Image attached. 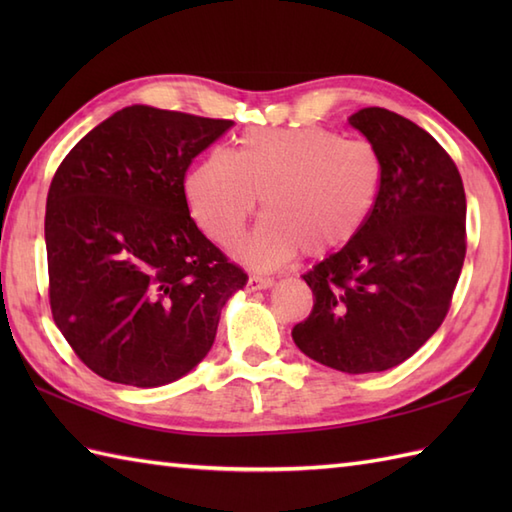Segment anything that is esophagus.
I'll return each mask as SVG.
<instances>
[{"label":"esophagus","mask_w":512,"mask_h":512,"mask_svg":"<svg viewBox=\"0 0 512 512\" xmlns=\"http://www.w3.org/2000/svg\"><path fill=\"white\" fill-rule=\"evenodd\" d=\"M275 284L273 277H264V275H250L248 277V288L250 290H266Z\"/></svg>","instance_id":"obj_1"}]
</instances>
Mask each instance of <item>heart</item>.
<instances>
[{"mask_svg": "<svg viewBox=\"0 0 512 512\" xmlns=\"http://www.w3.org/2000/svg\"><path fill=\"white\" fill-rule=\"evenodd\" d=\"M383 184V160L367 140L328 127L264 129L237 140L233 156L213 151L187 178L193 220L211 242L242 235L257 198L262 222L237 246L255 268H275L301 253H330L361 231Z\"/></svg>", "mask_w": 512, "mask_h": 512, "instance_id": "heart-1", "label": "heart"}]
</instances>
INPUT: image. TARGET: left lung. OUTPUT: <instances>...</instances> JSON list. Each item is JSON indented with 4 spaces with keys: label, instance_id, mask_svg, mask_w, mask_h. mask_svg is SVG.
<instances>
[{
    "label": "left lung",
    "instance_id": "8db88e82",
    "mask_svg": "<svg viewBox=\"0 0 512 512\" xmlns=\"http://www.w3.org/2000/svg\"><path fill=\"white\" fill-rule=\"evenodd\" d=\"M383 160L361 231L303 279L314 295L292 328L299 350L345 374L385 372L431 339L451 308L466 255V195L440 143L383 107L350 116Z\"/></svg>",
    "mask_w": 512,
    "mask_h": 512
}]
</instances>
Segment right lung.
Instances as JSON below:
<instances>
[{
  "instance_id": "add662e5",
  "label": "right lung",
  "mask_w": 512,
  "mask_h": 512,
  "mask_svg": "<svg viewBox=\"0 0 512 512\" xmlns=\"http://www.w3.org/2000/svg\"><path fill=\"white\" fill-rule=\"evenodd\" d=\"M233 121L132 105L83 136L46 202L52 317L94 374L160 387L209 354L248 275L189 215L184 176Z\"/></svg>"
}]
</instances>
